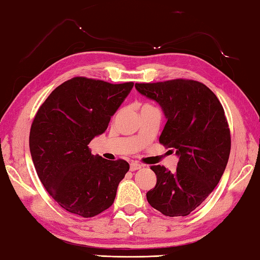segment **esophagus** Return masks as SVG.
Here are the masks:
<instances>
[{"instance_id": "obj_1", "label": "esophagus", "mask_w": 260, "mask_h": 260, "mask_svg": "<svg viewBox=\"0 0 260 260\" xmlns=\"http://www.w3.org/2000/svg\"><path fill=\"white\" fill-rule=\"evenodd\" d=\"M129 167H131V171H136V170L142 169L143 165H142V164H140V162L132 161V162H131V165H129Z\"/></svg>"}]
</instances>
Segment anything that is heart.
I'll list each match as a JSON object with an SVG mask.
<instances>
[{
  "mask_svg": "<svg viewBox=\"0 0 260 260\" xmlns=\"http://www.w3.org/2000/svg\"><path fill=\"white\" fill-rule=\"evenodd\" d=\"M144 105H149V104H144ZM144 105H143V107H144Z\"/></svg>",
  "mask_w": 260,
  "mask_h": 260,
  "instance_id": "obj_1",
  "label": "heart"
}]
</instances>
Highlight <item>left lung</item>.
<instances>
[{"instance_id":"obj_1","label":"left lung","mask_w":260,"mask_h":260,"mask_svg":"<svg viewBox=\"0 0 260 260\" xmlns=\"http://www.w3.org/2000/svg\"><path fill=\"white\" fill-rule=\"evenodd\" d=\"M135 88L159 103L167 119L159 143L179 156L175 172L151 166L157 183L147 200L167 217H184L203 203L226 169L231 131L225 111L213 91L196 80L138 82Z\"/></svg>"}]
</instances>
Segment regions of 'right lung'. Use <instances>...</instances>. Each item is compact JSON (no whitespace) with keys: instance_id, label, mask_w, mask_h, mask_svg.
<instances>
[{"instance_id":"right-lung-1","label":"right lung","mask_w":260,"mask_h":260,"mask_svg":"<svg viewBox=\"0 0 260 260\" xmlns=\"http://www.w3.org/2000/svg\"><path fill=\"white\" fill-rule=\"evenodd\" d=\"M133 86L72 78L52 90L35 114L29 132L33 164L47 191L69 212L91 218L113 204L129 164L94 157L88 144L108 128Z\"/></svg>"}]
</instances>
